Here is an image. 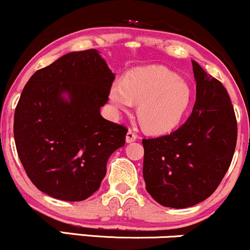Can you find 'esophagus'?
Returning <instances> with one entry per match:
<instances>
[{"label": "esophagus", "instance_id": "1", "mask_svg": "<svg viewBox=\"0 0 250 250\" xmlns=\"http://www.w3.org/2000/svg\"><path fill=\"white\" fill-rule=\"evenodd\" d=\"M136 139H137V135L135 134L133 130H130V129H129L128 133H127V136H125V141H127V143H131V142H134Z\"/></svg>", "mask_w": 250, "mask_h": 250}]
</instances>
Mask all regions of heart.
I'll return each mask as SVG.
<instances>
[{
	"label": "heart",
	"mask_w": 250,
	"mask_h": 250,
	"mask_svg": "<svg viewBox=\"0 0 250 250\" xmlns=\"http://www.w3.org/2000/svg\"><path fill=\"white\" fill-rule=\"evenodd\" d=\"M109 99L119 110L129 111L139 103L137 116L149 133L165 134L179 125L191 101V89L186 80L165 67L141 68L125 81H116Z\"/></svg>",
	"instance_id": "obj_1"
}]
</instances>
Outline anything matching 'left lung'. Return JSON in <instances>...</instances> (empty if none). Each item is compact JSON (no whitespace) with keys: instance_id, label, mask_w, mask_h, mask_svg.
<instances>
[{"instance_id":"obj_1","label":"left lung","mask_w":250,"mask_h":250,"mask_svg":"<svg viewBox=\"0 0 250 250\" xmlns=\"http://www.w3.org/2000/svg\"><path fill=\"white\" fill-rule=\"evenodd\" d=\"M193 63L196 101L191 115L165 136L143 139V179L165 207L188 208L216 190L236 147L237 123L222 83Z\"/></svg>"}]
</instances>
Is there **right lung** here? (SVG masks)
Returning a JSON list of instances; mask_svg holds the SVG:
<instances>
[{
    "label": "right lung",
    "instance_id": "1",
    "mask_svg": "<svg viewBox=\"0 0 250 250\" xmlns=\"http://www.w3.org/2000/svg\"><path fill=\"white\" fill-rule=\"evenodd\" d=\"M114 79L99 51L89 49L65 54L24 85L14 137L25 173L44 194L73 202L100 188L128 131L100 113Z\"/></svg>",
    "mask_w": 250,
    "mask_h": 250
}]
</instances>
